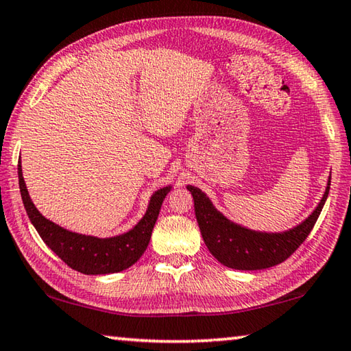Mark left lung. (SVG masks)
<instances>
[{
	"label": "left lung",
	"mask_w": 351,
	"mask_h": 351,
	"mask_svg": "<svg viewBox=\"0 0 351 351\" xmlns=\"http://www.w3.org/2000/svg\"><path fill=\"white\" fill-rule=\"evenodd\" d=\"M330 182L331 176L328 178V186L316 210L304 223L280 234L255 232V230L241 228L219 213L210 199L206 197V193L201 192L198 187L187 186V190L193 197L195 215H197L201 235L213 257L228 268L257 271L282 263L305 241L322 212L330 192Z\"/></svg>",
	"instance_id": "left-lung-1"
}]
</instances>
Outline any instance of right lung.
Here are the masks:
<instances>
[{
	"label": "right lung",
	"mask_w": 351,
	"mask_h": 351,
	"mask_svg": "<svg viewBox=\"0 0 351 351\" xmlns=\"http://www.w3.org/2000/svg\"><path fill=\"white\" fill-rule=\"evenodd\" d=\"M19 182L23 204L27 217L37 229L41 240L51 247L69 268L88 276L111 274L130 268L141 258L148 246L152 232L161 210L165 195L170 192V186L159 189L153 193L144 218L127 234L111 237V239H97V237L80 235L60 228L56 223L46 219L34 206L29 197L25 180L19 162Z\"/></svg>",
	"instance_id": "right-lung-1"
}]
</instances>
